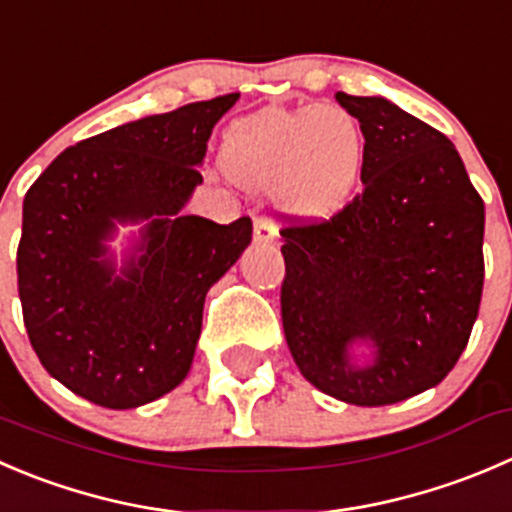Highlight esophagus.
I'll return each mask as SVG.
<instances>
[{"mask_svg": "<svg viewBox=\"0 0 512 512\" xmlns=\"http://www.w3.org/2000/svg\"><path fill=\"white\" fill-rule=\"evenodd\" d=\"M280 232L270 217H255V245H275Z\"/></svg>", "mask_w": 512, "mask_h": 512, "instance_id": "obj_1", "label": "esophagus"}]
</instances>
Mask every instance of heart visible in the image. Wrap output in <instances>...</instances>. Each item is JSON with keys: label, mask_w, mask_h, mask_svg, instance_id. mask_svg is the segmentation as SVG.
<instances>
[{"label": "heart", "mask_w": 512, "mask_h": 512, "mask_svg": "<svg viewBox=\"0 0 512 512\" xmlns=\"http://www.w3.org/2000/svg\"><path fill=\"white\" fill-rule=\"evenodd\" d=\"M367 137L340 104L265 107L235 119L222 135L220 167L235 185L270 192L282 215L322 222L360 185Z\"/></svg>", "instance_id": "heart-1"}]
</instances>
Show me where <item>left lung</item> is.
Wrapping results in <instances>:
<instances>
[{"label":"left lung","mask_w":512,"mask_h":512,"mask_svg":"<svg viewBox=\"0 0 512 512\" xmlns=\"http://www.w3.org/2000/svg\"><path fill=\"white\" fill-rule=\"evenodd\" d=\"M367 137L362 192L322 222L290 220L280 305L302 375L350 405L435 388L468 345L483 295V197L453 142L385 97L337 92ZM370 341V366L349 360Z\"/></svg>","instance_id":"1"}]
</instances>
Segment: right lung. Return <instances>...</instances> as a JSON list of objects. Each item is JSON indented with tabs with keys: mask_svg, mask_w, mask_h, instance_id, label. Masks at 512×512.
<instances>
[{
	"mask_svg": "<svg viewBox=\"0 0 512 512\" xmlns=\"http://www.w3.org/2000/svg\"><path fill=\"white\" fill-rule=\"evenodd\" d=\"M240 99L192 102L67 147L24 195L17 285L39 362L94 405L130 410L187 377L205 295L252 240V220L217 225L182 207L212 127ZM148 220L119 273L117 224Z\"/></svg>",
	"mask_w": 512,
	"mask_h": 512,
	"instance_id": "obj_1",
	"label": "right lung"
}]
</instances>
